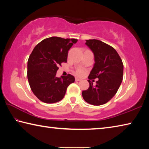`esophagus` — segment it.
<instances>
[{"label": "esophagus", "mask_w": 149, "mask_h": 149, "mask_svg": "<svg viewBox=\"0 0 149 149\" xmlns=\"http://www.w3.org/2000/svg\"><path fill=\"white\" fill-rule=\"evenodd\" d=\"M81 79H79V78H75V81H81Z\"/></svg>", "instance_id": "obj_1"}]
</instances>
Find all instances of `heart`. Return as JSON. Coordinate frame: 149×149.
<instances>
[{
    "instance_id": "b5f03b06",
    "label": "heart",
    "mask_w": 149,
    "mask_h": 149,
    "mask_svg": "<svg viewBox=\"0 0 149 149\" xmlns=\"http://www.w3.org/2000/svg\"><path fill=\"white\" fill-rule=\"evenodd\" d=\"M85 74V71L83 69L77 70L76 72V74L78 75V76H83Z\"/></svg>"
}]
</instances>
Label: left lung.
<instances>
[{
    "instance_id": "obj_1",
    "label": "left lung",
    "mask_w": 149,
    "mask_h": 149,
    "mask_svg": "<svg viewBox=\"0 0 149 149\" xmlns=\"http://www.w3.org/2000/svg\"><path fill=\"white\" fill-rule=\"evenodd\" d=\"M85 45L92 50L95 57V64L88 78L99 79L95 86L88 81L89 87L82 91L83 98L92 105L104 104L116 95L122 84L123 74L122 59L114 48L99 40H86Z\"/></svg>"
}]
</instances>
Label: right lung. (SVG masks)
Instances as JSON below:
<instances>
[{
    "label": "right lung",
    "instance_id": "1",
    "mask_svg": "<svg viewBox=\"0 0 149 149\" xmlns=\"http://www.w3.org/2000/svg\"><path fill=\"white\" fill-rule=\"evenodd\" d=\"M77 39L58 37L47 38L36 45L27 61V79L33 94L45 103L61 100L75 77H56L58 66L67 62L68 53Z\"/></svg>",
    "mask_w": 149,
    "mask_h": 149
}]
</instances>
